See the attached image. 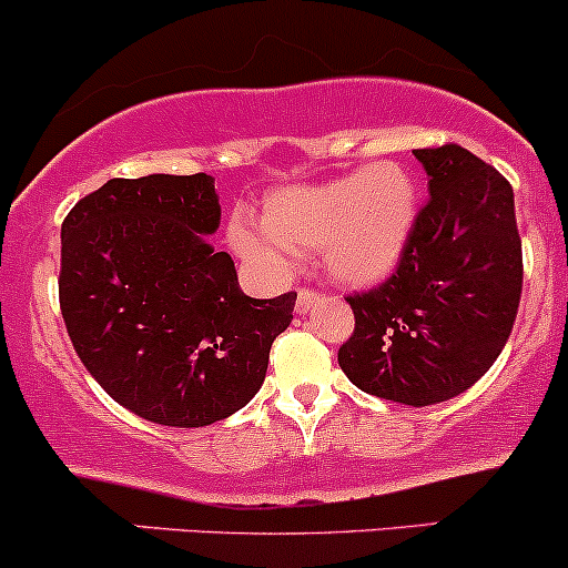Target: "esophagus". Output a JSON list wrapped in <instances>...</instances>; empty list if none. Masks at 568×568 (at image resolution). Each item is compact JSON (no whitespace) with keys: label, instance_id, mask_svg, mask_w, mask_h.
<instances>
[{"label":"esophagus","instance_id":"1","mask_svg":"<svg viewBox=\"0 0 568 568\" xmlns=\"http://www.w3.org/2000/svg\"><path fill=\"white\" fill-rule=\"evenodd\" d=\"M318 303V292H314V290H297V301H295V308H297V314H308L311 308H314V305Z\"/></svg>","mask_w":568,"mask_h":568}]
</instances>
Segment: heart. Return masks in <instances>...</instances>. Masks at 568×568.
<instances>
[{"label":"heart","instance_id":"b5f03b06","mask_svg":"<svg viewBox=\"0 0 568 568\" xmlns=\"http://www.w3.org/2000/svg\"><path fill=\"white\" fill-rule=\"evenodd\" d=\"M418 214V187L403 163L378 161L324 184L286 187L265 203L263 222L239 212L233 250L267 271H286L318 250L337 284L381 282L403 257Z\"/></svg>","mask_w":568,"mask_h":568}]
</instances>
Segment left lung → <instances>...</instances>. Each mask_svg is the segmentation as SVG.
I'll return each instance as SVG.
<instances>
[{
    "instance_id": "left-lung-1",
    "label": "left lung",
    "mask_w": 568,
    "mask_h": 568,
    "mask_svg": "<svg viewBox=\"0 0 568 568\" xmlns=\"http://www.w3.org/2000/svg\"><path fill=\"white\" fill-rule=\"evenodd\" d=\"M429 201L397 271L346 301L354 333L337 365L362 392L413 407L477 384L505 348L524 290L513 187L458 144L413 150Z\"/></svg>"
}]
</instances>
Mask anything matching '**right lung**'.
<instances>
[{
    "mask_svg": "<svg viewBox=\"0 0 568 568\" xmlns=\"http://www.w3.org/2000/svg\"><path fill=\"white\" fill-rule=\"evenodd\" d=\"M206 174L110 180L61 225L59 303L88 373L131 413L163 426H209L265 381L295 292L254 301L227 252Z\"/></svg>",
    "mask_w": 568,
    "mask_h": 568,
    "instance_id": "1",
    "label": "right lung"
}]
</instances>
